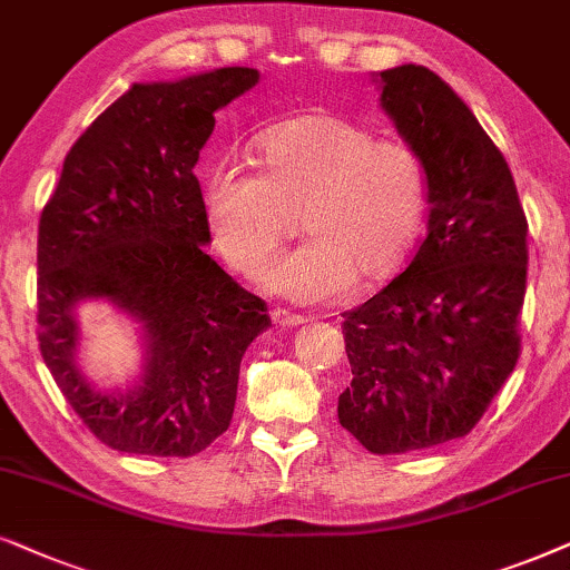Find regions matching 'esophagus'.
<instances>
[{
	"mask_svg": "<svg viewBox=\"0 0 570 570\" xmlns=\"http://www.w3.org/2000/svg\"><path fill=\"white\" fill-rule=\"evenodd\" d=\"M271 321L276 323V325H281V328H294V325L305 323L307 317L305 315H297V313H289V309L276 307V309H271Z\"/></svg>",
	"mask_w": 570,
	"mask_h": 570,
	"instance_id": "obj_1",
	"label": "esophagus"
}]
</instances>
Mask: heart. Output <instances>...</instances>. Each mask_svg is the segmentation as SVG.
<instances>
[{
    "label": "heart",
    "instance_id": "heart-1",
    "mask_svg": "<svg viewBox=\"0 0 570 570\" xmlns=\"http://www.w3.org/2000/svg\"><path fill=\"white\" fill-rule=\"evenodd\" d=\"M257 169L222 166L208 181V218L218 249L242 273L262 268L302 220L311 239L261 273L265 289L292 302L346 297L356 273L391 276L428 214L420 154L333 114L265 130Z\"/></svg>",
    "mask_w": 570,
    "mask_h": 570
}]
</instances>
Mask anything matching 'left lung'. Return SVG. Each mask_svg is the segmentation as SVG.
Returning a JSON list of instances; mask_svg holds the SVG:
<instances>
[{
	"label": "left lung",
	"mask_w": 570,
	"mask_h": 570,
	"mask_svg": "<svg viewBox=\"0 0 570 570\" xmlns=\"http://www.w3.org/2000/svg\"><path fill=\"white\" fill-rule=\"evenodd\" d=\"M375 78L428 171L430 218L404 273L344 313L338 422L391 456L464 438L513 373L529 226L503 154L449 82L422 65Z\"/></svg>",
	"instance_id": "1"
}]
</instances>
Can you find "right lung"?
Instances as JSON below:
<instances>
[{
    "label": "right lung",
    "mask_w": 570,
    "mask_h": 570,
    "mask_svg": "<svg viewBox=\"0 0 570 570\" xmlns=\"http://www.w3.org/2000/svg\"><path fill=\"white\" fill-rule=\"evenodd\" d=\"M261 80L222 67L135 82L70 148L38 222V346L82 424L121 453L195 456L229 430L239 362L271 325L268 305L203 245L193 174L214 114ZM109 298L147 331V364L127 392H96L73 362V307Z\"/></svg>",
    "instance_id": "add662e5"
}]
</instances>
